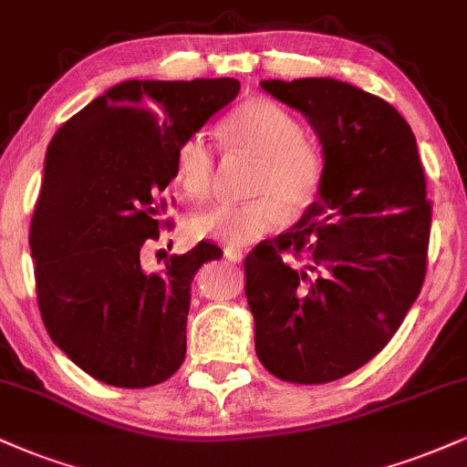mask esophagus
Segmentation results:
<instances>
[{"instance_id":"1","label":"esophagus","mask_w":467,"mask_h":467,"mask_svg":"<svg viewBox=\"0 0 467 467\" xmlns=\"http://www.w3.org/2000/svg\"><path fill=\"white\" fill-rule=\"evenodd\" d=\"M223 256H226L230 263H241V261H244V254H241V252H237V250H226V252H223Z\"/></svg>"}]
</instances>
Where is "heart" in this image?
<instances>
[{"label":"heart","mask_w":467,"mask_h":467,"mask_svg":"<svg viewBox=\"0 0 467 467\" xmlns=\"http://www.w3.org/2000/svg\"><path fill=\"white\" fill-rule=\"evenodd\" d=\"M228 148L258 161L250 184L252 200L219 206L191 222L193 237L230 250L248 248L302 215L317 198L322 154L302 134L300 123L269 99H248L222 126ZM215 176V151L204 134H189L176 150V180L195 202H206Z\"/></svg>","instance_id":"b5f03b06"}]
</instances>
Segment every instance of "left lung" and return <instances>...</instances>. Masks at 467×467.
Segmentation results:
<instances>
[{
    "mask_svg": "<svg viewBox=\"0 0 467 467\" xmlns=\"http://www.w3.org/2000/svg\"><path fill=\"white\" fill-rule=\"evenodd\" d=\"M324 151L317 200L245 256L256 357L297 385L344 379L400 328L426 276L431 202L415 137L385 99L333 78L263 80Z\"/></svg>",
    "mask_w": 467,
    "mask_h": 467,
    "instance_id": "1",
    "label": "left lung"
}]
</instances>
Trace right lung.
<instances>
[{
  "mask_svg": "<svg viewBox=\"0 0 467 467\" xmlns=\"http://www.w3.org/2000/svg\"><path fill=\"white\" fill-rule=\"evenodd\" d=\"M237 93L234 78L128 80L49 143L30 226L38 308L54 344L106 385H159L184 361L191 280L222 250L200 241L154 274L143 252L171 226L178 145Z\"/></svg>",
  "mask_w": 467,
  "mask_h": 467,
  "instance_id": "add662e5",
  "label": "right lung"
}]
</instances>
